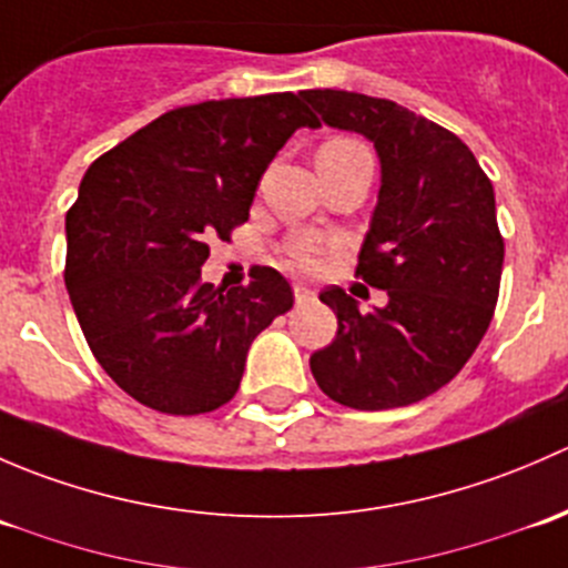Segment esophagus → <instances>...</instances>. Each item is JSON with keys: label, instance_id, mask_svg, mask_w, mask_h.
Wrapping results in <instances>:
<instances>
[{"label": "esophagus", "instance_id": "esophagus-1", "mask_svg": "<svg viewBox=\"0 0 568 568\" xmlns=\"http://www.w3.org/2000/svg\"><path fill=\"white\" fill-rule=\"evenodd\" d=\"M294 296H296V302H307L313 296V291L307 288V285H302V283H296L294 285Z\"/></svg>", "mask_w": 568, "mask_h": 568}]
</instances>
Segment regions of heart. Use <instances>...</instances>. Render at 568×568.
<instances>
[{"instance_id": "1", "label": "heart", "mask_w": 568, "mask_h": 568, "mask_svg": "<svg viewBox=\"0 0 568 568\" xmlns=\"http://www.w3.org/2000/svg\"><path fill=\"white\" fill-rule=\"evenodd\" d=\"M359 156H371L368 148H365L363 142L352 140V136H329L326 142H321L316 164H337ZM291 255H294V261L302 263V266H313V263H316V247L307 242L294 244V247H291Z\"/></svg>"}]
</instances>
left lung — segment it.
Wrapping results in <instances>:
<instances>
[{"label":"left lung","mask_w":568,"mask_h":568,"mask_svg":"<svg viewBox=\"0 0 568 568\" xmlns=\"http://www.w3.org/2000/svg\"><path fill=\"white\" fill-rule=\"evenodd\" d=\"M300 95L326 125L374 142L382 186L357 274L387 291V305L371 313L337 285L321 291L337 335L311 371L352 409L409 406L448 385L489 329L503 274L495 189L459 136L395 101Z\"/></svg>","instance_id":"left-lung-1"}]
</instances>
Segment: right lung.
Masks as SVG:
<instances>
[{
  "label": "right lung",
  "instance_id": "add662e5",
  "mask_svg": "<svg viewBox=\"0 0 568 568\" xmlns=\"http://www.w3.org/2000/svg\"><path fill=\"white\" fill-rule=\"evenodd\" d=\"M294 93L203 101L162 114L90 164L65 214V285L114 385L164 415L233 398L257 335L294 305L268 266L250 285L200 280L209 242L247 222L261 175L296 129Z\"/></svg>",
  "mask_w": 568,
  "mask_h": 568
}]
</instances>
